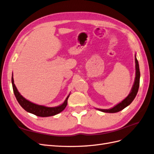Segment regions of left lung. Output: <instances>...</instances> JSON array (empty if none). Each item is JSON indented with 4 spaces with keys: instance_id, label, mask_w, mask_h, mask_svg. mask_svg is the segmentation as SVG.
Instances as JSON below:
<instances>
[{
    "instance_id": "8db88e82",
    "label": "left lung",
    "mask_w": 154,
    "mask_h": 154,
    "mask_svg": "<svg viewBox=\"0 0 154 154\" xmlns=\"http://www.w3.org/2000/svg\"><path fill=\"white\" fill-rule=\"evenodd\" d=\"M135 69H136L135 78V81L134 83V85L132 86V88H131L129 95L127 96L123 100H122L121 103L117 104L115 106L110 109H97L103 112H106V113H116L122 110V109H123L126 106H128V105H130L131 103V102L133 101L138 92L139 87V81H140L139 66L138 60L137 58H136V55H135Z\"/></svg>"
}]
</instances>
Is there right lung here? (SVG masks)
<instances>
[{
	"mask_svg": "<svg viewBox=\"0 0 154 154\" xmlns=\"http://www.w3.org/2000/svg\"><path fill=\"white\" fill-rule=\"evenodd\" d=\"M11 82L13 90H14L15 97L20 106L23 107L26 112L33 113L37 116L44 117L57 115V114H58L60 112L63 111L64 108L67 106L68 99L69 97V94L68 95L66 99L64 102L62 104H60L59 106L56 107H46L45 106H42V105H38L33 103L29 101L28 100L26 99L24 97H23L17 89V88L14 84L13 75L11 77Z\"/></svg>",
	"mask_w": 154,
	"mask_h": 154,
	"instance_id": "add662e5",
	"label": "right lung"
}]
</instances>
